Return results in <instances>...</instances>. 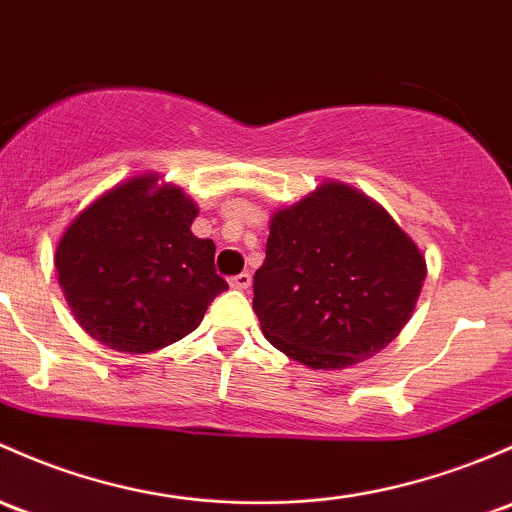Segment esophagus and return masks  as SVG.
I'll return each instance as SVG.
<instances>
[{"label": "esophagus", "mask_w": 512, "mask_h": 512, "mask_svg": "<svg viewBox=\"0 0 512 512\" xmlns=\"http://www.w3.org/2000/svg\"><path fill=\"white\" fill-rule=\"evenodd\" d=\"M250 284H252L250 272H240V274H235V277H230V287L240 289V292H245V289H250Z\"/></svg>", "instance_id": "esophagus-1"}]
</instances>
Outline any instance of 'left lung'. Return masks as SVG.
I'll use <instances>...</instances> for the list:
<instances>
[{
    "mask_svg": "<svg viewBox=\"0 0 512 512\" xmlns=\"http://www.w3.org/2000/svg\"><path fill=\"white\" fill-rule=\"evenodd\" d=\"M427 265L363 193L324 184L274 213L255 309L274 348L314 370L380 353L410 321Z\"/></svg>",
    "mask_w": 512,
    "mask_h": 512,
    "instance_id": "8db88e82",
    "label": "left lung"
}]
</instances>
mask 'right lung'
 <instances>
[{"instance_id":"obj_1","label":"right lung","mask_w":512,"mask_h":512,"mask_svg":"<svg viewBox=\"0 0 512 512\" xmlns=\"http://www.w3.org/2000/svg\"><path fill=\"white\" fill-rule=\"evenodd\" d=\"M142 176L85 208L56 250L58 282L75 319L122 353L181 341L228 289L215 274L213 240H198V208L174 186Z\"/></svg>"}]
</instances>
